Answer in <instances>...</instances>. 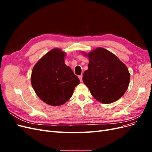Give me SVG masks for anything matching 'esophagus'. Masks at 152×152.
Wrapping results in <instances>:
<instances>
[{
	"mask_svg": "<svg viewBox=\"0 0 152 152\" xmlns=\"http://www.w3.org/2000/svg\"><path fill=\"white\" fill-rule=\"evenodd\" d=\"M79 79H80V82H82V75H79Z\"/></svg>",
	"mask_w": 152,
	"mask_h": 152,
	"instance_id": "esophagus-1",
	"label": "esophagus"
}]
</instances>
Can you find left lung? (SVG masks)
I'll return each mask as SVG.
<instances>
[{"mask_svg": "<svg viewBox=\"0 0 152 152\" xmlns=\"http://www.w3.org/2000/svg\"><path fill=\"white\" fill-rule=\"evenodd\" d=\"M88 69L82 80L92 96L102 103H112L126 91L130 80L127 66L115 55L103 48L88 54Z\"/></svg>", "mask_w": 152, "mask_h": 152, "instance_id": "obj_1", "label": "left lung"}]
</instances>
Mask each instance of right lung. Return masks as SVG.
Segmentation results:
<instances>
[{
    "label": "right lung",
    "instance_id": "1",
    "mask_svg": "<svg viewBox=\"0 0 152 152\" xmlns=\"http://www.w3.org/2000/svg\"><path fill=\"white\" fill-rule=\"evenodd\" d=\"M65 54L58 49L50 50L37 63L32 70L31 83L37 95L49 105L65 103L80 80L65 64Z\"/></svg>",
    "mask_w": 152,
    "mask_h": 152
}]
</instances>
